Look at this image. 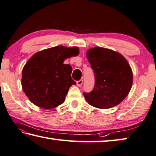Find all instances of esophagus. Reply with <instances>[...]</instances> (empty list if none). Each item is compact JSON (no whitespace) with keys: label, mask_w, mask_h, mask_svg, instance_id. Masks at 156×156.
<instances>
[{"label":"esophagus","mask_w":156,"mask_h":156,"mask_svg":"<svg viewBox=\"0 0 156 156\" xmlns=\"http://www.w3.org/2000/svg\"><path fill=\"white\" fill-rule=\"evenodd\" d=\"M76 83H77V85L78 87H81L82 84H83V80H78V81L76 82Z\"/></svg>","instance_id":"34e87169"}]
</instances>
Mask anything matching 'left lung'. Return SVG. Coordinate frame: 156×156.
I'll list each match as a JSON object with an SVG mask.
<instances>
[{"label":"left lung","instance_id":"1","mask_svg":"<svg viewBox=\"0 0 156 156\" xmlns=\"http://www.w3.org/2000/svg\"><path fill=\"white\" fill-rule=\"evenodd\" d=\"M95 73V86L91 92L84 93L90 105L98 108H110L120 104L132 86L133 73L123 55L110 49L95 47L87 52Z\"/></svg>","mask_w":156,"mask_h":156}]
</instances>
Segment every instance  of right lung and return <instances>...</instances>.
I'll list each match as a JSON object with an SVG mask.
<instances>
[{
  "mask_svg": "<svg viewBox=\"0 0 156 156\" xmlns=\"http://www.w3.org/2000/svg\"><path fill=\"white\" fill-rule=\"evenodd\" d=\"M78 47L55 46L37 52L22 69L23 91L35 105L51 109L63 104L69 89L76 82L72 67L63 64L65 59L78 56Z\"/></svg>",
  "mask_w": 156,
  "mask_h": 156,
  "instance_id": "obj_1",
  "label": "right lung"
}]
</instances>
